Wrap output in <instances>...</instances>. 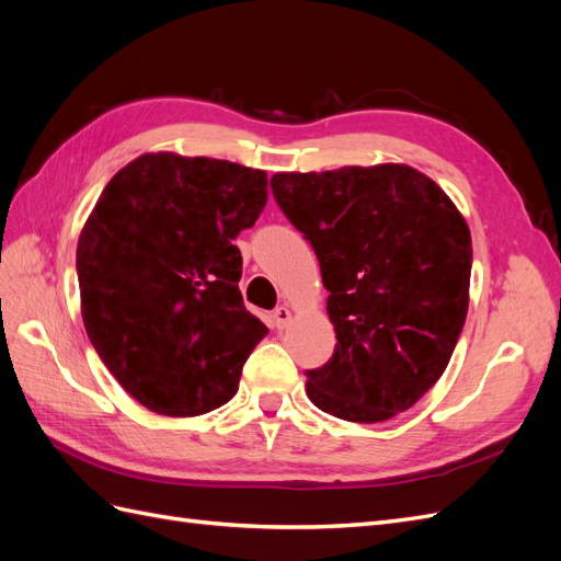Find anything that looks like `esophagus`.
I'll return each instance as SVG.
<instances>
[{"mask_svg":"<svg viewBox=\"0 0 561 561\" xmlns=\"http://www.w3.org/2000/svg\"><path fill=\"white\" fill-rule=\"evenodd\" d=\"M271 320H274V328H276V330H283V328L290 325L293 311L287 309L285 304H280V307H276V309H274V316H271Z\"/></svg>","mask_w":561,"mask_h":561,"instance_id":"esophagus-1","label":"esophagus"}]
</instances>
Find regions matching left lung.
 I'll return each instance as SVG.
<instances>
[{
    "label": "left lung",
    "mask_w": 561,
    "mask_h": 561,
    "mask_svg": "<svg viewBox=\"0 0 561 561\" xmlns=\"http://www.w3.org/2000/svg\"><path fill=\"white\" fill-rule=\"evenodd\" d=\"M271 190L307 236L330 293L332 358L307 396L336 419L410 410L449 365L468 313L472 243L454 201L404 163L276 173Z\"/></svg>",
    "instance_id": "1"
}]
</instances>
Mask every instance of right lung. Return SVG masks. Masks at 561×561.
<instances>
[{
  "label": "right lung",
  "mask_w": 561,
  "mask_h": 561,
  "mask_svg": "<svg viewBox=\"0 0 561 561\" xmlns=\"http://www.w3.org/2000/svg\"><path fill=\"white\" fill-rule=\"evenodd\" d=\"M266 173L151 151L118 171L81 229V318L114 379L147 410L229 402L266 325L243 307L233 239L266 206Z\"/></svg>",
  "instance_id": "right-lung-1"
}]
</instances>
